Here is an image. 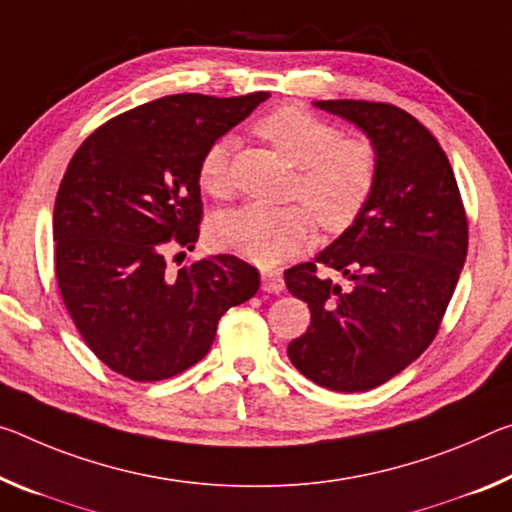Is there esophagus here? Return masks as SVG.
<instances>
[{
  "label": "esophagus",
  "mask_w": 512,
  "mask_h": 512,
  "mask_svg": "<svg viewBox=\"0 0 512 512\" xmlns=\"http://www.w3.org/2000/svg\"><path fill=\"white\" fill-rule=\"evenodd\" d=\"M262 289L269 294H280L285 289V280H282L280 271H262Z\"/></svg>",
  "instance_id": "1"
}]
</instances>
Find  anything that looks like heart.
<instances>
[{
    "label": "heart",
    "mask_w": 512,
    "mask_h": 512,
    "mask_svg": "<svg viewBox=\"0 0 512 512\" xmlns=\"http://www.w3.org/2000/svg\"><path fill=\"white\" fill-rule=\"evenodd\" d=\"M257 134L300 168L296 196L313 209L326 230H344L360 216L378 180V154L367 139H344L337 125L296 104L266 113L257 123ZM232 148L230 136H221L209 143L200 159L198 182L216 198L230 191L227 166ZM309 210L253 202L216 216L212 239L218 248L259 266H275L296 257L312 241L314 217Z\"/></svg>",
    "instance_id": "heart-1"
}]
</instances>
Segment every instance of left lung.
<instances>
[{
  "mask_svg": "<svg viewBox=\"0 0 512 512\" xmlns=\"http://www.w3.org/2000/svg\"><path fill=\"white\" fill-rule=\"evenodd\" d=\"M358 125L378 154L367 205L326 250L285 271L312 312L289 344L294 367L332 392H367L415 362L440 330L467 257V216L435 136L394 104L314 102ZM335 268L349 287L321 279Z\"/></svg>",
  "mask_w": 512,
  "mask_h": 512,
  "instance_id": "left-lung-1",
  "label": "left lung"
}]
</instances>
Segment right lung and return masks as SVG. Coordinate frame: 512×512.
<instances>
[{
  "mask_svg": "<svg viewBox=\"0 0 512 512\" xmlns=\"http://www.w3.org/2000/svg\"><path fill=\"white\" fill-rule=\"evenodd\" d=\"M266 97H161L97 127L70 159L54 202L56 282L79 335L120 376L154 383L193 367L218 319L257 294L259 273L239 257L180 271L166 257L198 241L202 154Z\"/></svg>",
  "mask_w": 512,
  "mask_h": 512,
  "instance_id": "obj_1",
  "label": "right lung"
}]
</instances>
